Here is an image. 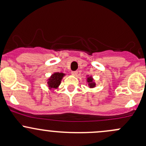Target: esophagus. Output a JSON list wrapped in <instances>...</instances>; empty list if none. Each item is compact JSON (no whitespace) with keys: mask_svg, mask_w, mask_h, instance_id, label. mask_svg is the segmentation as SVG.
<instances>
[{"mask_svg":"<svg viewBox=\"0 0 146 146\" xmlns=\"http://www.w3.org/2000/svg\"><path fill=\"white\" fill-rule=\"evenodd\" d=\"M71 74L73 75V76H77L78 75V71H72Z\"/></svg>","mask_w":146,"mask_h":146,"instance_id":"1","label":"esophagus"}]
</instances>
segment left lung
<instances>
[{
	"instance_id": "obj_1",
	"label": "left lung",
	"mask_w": 146,
	"mask_h": 146,
	"mask_svg": "<svg viewBox=\"0 0 146 146\" xmlns=\"http://www.w3.org/2000/svg\"><path fill=\"white\" fill-rule=\"evenodd\" d=\"M87 82H88V85L90 86V87H91V88H92V87H94L95 86H96V83L95 82H94L93 81V78L90 76V77H88L87 79Z\"/></svg>"
}]
</instances>
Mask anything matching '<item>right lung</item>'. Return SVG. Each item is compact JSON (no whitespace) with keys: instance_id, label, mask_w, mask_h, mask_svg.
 <instances>
[{"instance_id":"add662e5","label":"right lung","mask_w":146,"mask_h":146,"mask_svg":"<svg viewBox=\"0 0 146 146\" xmlns=\"http://www.w3.org/2000/svg\"><path fill=\"white\" fill-rule=\"evenodd\" d=\"M63 73H54L51 76V77L48 79V86L50 89L57 88L58 86L60 85L61 80L64 76Z\"/></svg>"}]
</instances>
